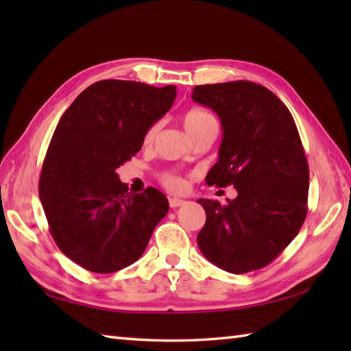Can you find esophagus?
Masks as SVG:
<instances>
[{"instance_id": "esophagus-1", "label": "esophagus", "mask_w": 351, "mask_h": 351, "mask_svg": "<svg viewBox=\"0 0 351 351\" xmlns=\"http://www.w3.org/2000/svg\"><path fill=\"white\" fill-rule=\"evenodd\" d=\"M185 202L182 199H178V197H170L169 199V205H170V208H178V206H181V205H184Z\"/></svg>"}]
</instances>
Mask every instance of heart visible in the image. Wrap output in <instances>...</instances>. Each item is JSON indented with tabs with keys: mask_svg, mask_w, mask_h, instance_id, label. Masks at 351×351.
Segmentation results:
<instances>
[{
	"mask_svg": "<svg viewBox=\"0 0 351 351\" xmlns=\"http://www.w3.org/2000/svg\"><path fill=\"white\" fill-rule=\"evenodd\" d=\"M182 125H184V130L187 131V134L191 137L200 131L210 128V126H217V119H215L214 114H211L208 110L195 107V108H190L189 111H185L182 116ZM158 130H160V123H154L149 126L143 136L145 146H151L154 143L156 134H158ZM160 181L162 184V187L167 189L171 193H180L185 189V181L182 180V176L173 173V171H164V173L160 175Z\"/></svg>",
	"mask_w": 351,
	"mask_h": 351,
	"instance_id": "b5f03b06",
	"label": "heart"
}]
</instances>
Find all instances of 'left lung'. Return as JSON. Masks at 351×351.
<instances>
[{"label":"left lung","instance_id":"8db88e82","mask_svg":"<svg viewBox=\"0 0 351 351\" xmlns=\"http://www.w3.org/2000/svg\"><path fill=\"white\" fill-rule=\"evenodd\" d=\"M191 98L223 126L206 184L238 191L226 205L197 200L206 213L199 249L229 273L259 270L294 240L308 214L309 167L295 122L278 96L252 81L196 86Z\"/></svg>","mask_w":351,"mask_h":351}]
</instances>
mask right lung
<instances>
[{
	"label": "right lung",
	"instance_id": "add662e5",
	"mask_svg": "<svg viewBox=\"0 0 351 351\" xmlns=\"http://www.w3.org/2000/svg\"><path fill=\"white\" fill-rule=\"evenodd\" d=\"M175 98V86L102 80L81 92L58 121L39 196L58 249L86 270L114 273L136 263L167 214L161 191L147 187L134 195L116 169L140 151L146 130Z\"/></svg>",
	"mask_w": 351,
	"mask_h": 351
}]
</instances>
